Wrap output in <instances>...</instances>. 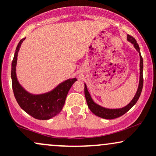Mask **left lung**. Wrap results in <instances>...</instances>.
Returning <instances> with one entry per match:
<instances>
[{
	"label": "left lung",
	"instance_id": "1",
	"mask_svg": "<svg viewBox=\"0 0 156 156\" xmlns=\"http://www.w3.org/2000/svg\"><path fill=\"white\" fill-rule=\"evenodd\" d=\"M127 40H128L129 41H130V42L134 45L135 48L137 50V51L139 53V55H140V80H139L138 90H137V92L136 94H135V97H134L133 99L132 100V101L130 102L128 105H126L125 107H123V108H115V109H110V108H104V107L100 106V105L95 103L93 101V100H92L91 95H90L88 89H87L86 85L85 84V99H86V102L87 104H88V108H89V109L91 110L95 115L100 117V118L104 119H109V120H111V119H115L122 116V115H124L125 113H126V112L137 103L139 98H140V94H141L144 84L143 58H142L141 55H140V48H139L136 40L132 37V36H129V35H127Z\"/></svg>",
	"mask_w": 156,
	"mask_h": 156
}]
</instances>
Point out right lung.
Returning a JSON list of instances; mask_svg holds the SVG:
<instances>
[{
	"instance_id": "right-lung-1",
	"label": "right lung",
	"mask_w": 156,
	"mask_h": 156,
	"mask_svg": "<svg viewBox=\"0 0 156 156\" xmlns=\"http://www.w3.org/2000/svg\"><path fill=\"white\" fill-rule=\"evenodd\" d=\"M24 39L25 38H22L18 43L12 62L11 77L13 93L18 105L24 112L38 120H48L62 111L68 91L76 79L65 80L53 91L43 94L34 95L25 91L18 83L16 73L18 53Z\"/></svg>"
}]
</instances>
